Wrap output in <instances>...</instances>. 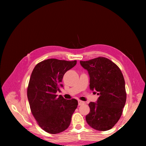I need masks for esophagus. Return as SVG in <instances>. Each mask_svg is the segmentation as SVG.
<instances>
[{"label": "esophagus", "mask_w": 146, "mask_h": 146, "mask_svg": "<svg viewBox=\"0 0 146 146\" xmlns=\"http://www.w3.org/2000/svg\"><path fill=\"white\" fill-rule=\"evenodd\" d=\"M85 104V102L82 101V100H78V105H84Z\"/></svg>", "instance_id": "obj_1"}]
</instances>
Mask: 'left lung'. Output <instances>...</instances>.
I'll use <instances>...</instances> for the list:
<instances>
[{
  "instance_id": "1",
  "label": "left lung",
  "mask_w": 146,
  "mask_h": 146,
  "mask_svg": "<svg viewBox=\"0 0 146 146\" xmlns=\"http://www.w3.org/2000/svg\"><path fill=\"white\" fill-rule=\"evenodd\" d=\"M88 71L90 89L99 95L97 102H90V111L86 115L88 124L95 130L108 131L122 115L126 102L125 80L120 68L108 59L98 57L80 61Z\"/></svg>"
}]
</instances>
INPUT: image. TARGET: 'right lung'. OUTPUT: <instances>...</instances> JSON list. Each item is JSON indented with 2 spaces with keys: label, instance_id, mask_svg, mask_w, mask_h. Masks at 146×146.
I'll use <instances>...</instances> for the list:
<instances>
[{
  "label": "right lung",
  "instance_id": "obj_1",
  "mask_svg": "<svg viewBox=\"0 0 146 146\" xmlns=\"http://www.w3.org/2000/svg\"><path fill=\"white\" fill-rule=\"evenodd\" d=\"M76 64V61L48 59L36 64L31 73L27 98L34 117L46 132L58 134L70 124L78 101L66 100L56 93L63 87L61 82L64 73Z\"/></svg>",
  "mask_w": 146,
  "mask_h": 146
}]
</instances>
